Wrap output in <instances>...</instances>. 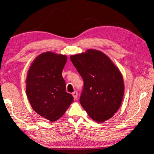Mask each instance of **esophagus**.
Wrapping results in <instances>:
<instances>
[{
  "instance_id": "34e87169",
  "label": "esophagus",
  "mask_w": 154,
  "mask_h": 154,
  "mask_svg": "<svg viewBox=\"0 0 154 154\" xmlns=\"http://www.w3.org/2000/svg\"><path fill=\"white\" fill-rule=\"evenodd\" d=\"M72 96H73L74 99H76L77 97H78V92H77L76 91H74V92H72Z\"/></svg>"
}]
</instances>
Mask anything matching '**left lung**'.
I'll return each instance as SVG.
<instances>
[{"label": "left lung", "instance_id": "8db88e82", "mask_svg": "<svg viewBox=\"0 0 154 154\" xmlns=\"http://www.w3.org/2000/svg\"><path fill=\"white\" fill-rule=\"evenodd\" d=\"M70 58L84 83L80 102L87 114L97 123L112 117L124 94L119 70L106 54L95 49H88Z\"/></svg>", "mask_w": 154, "mask_h": 154}]
</instances>
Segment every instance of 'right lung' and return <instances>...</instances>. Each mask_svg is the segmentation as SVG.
Instances as JSON below:
<instances>
[{
  "label": "right lung",
  "instance_id": "1",
  "mask_svg": "<svg viewBox=\"0 0 154 154\" xmlns=\"http://www.w3.org/2000/svg\"><path fill=\"white\" fill-rule=\"evenodd\" d=\"M67 59L66 55L44 53L32 63L27 76L26 94L32 109L51 122L61 118L74 101L62 76Z\"/></svg>",
  "mask_w": 154,
  "mask_h": 154
}]
</instances>
